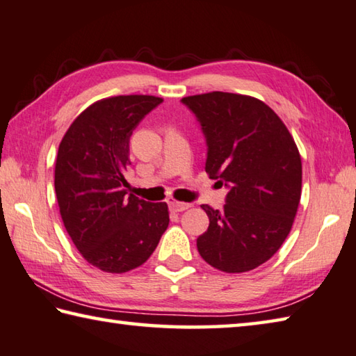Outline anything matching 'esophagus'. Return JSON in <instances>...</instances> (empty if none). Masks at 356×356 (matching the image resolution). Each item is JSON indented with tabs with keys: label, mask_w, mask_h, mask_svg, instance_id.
<instances>
[{
	"label": "esophagus",
	"mask_w": 356,
	"mask_h": 356,
	"mask_svg": "<svg viewBox=\"0 0 356 356\" xmlns=\"http://www.w3.org/2000/svg\"><path fill=\"white\" fill-rule=\"evenodd\" d=\"M168 205H170V209L172 211H185V210H188V209H191V207H193V204L177 202V200H170V202H168Z\"/></svg>",
	"instance_id": "esophagus-1"
}]
</instances>
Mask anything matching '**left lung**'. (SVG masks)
<instances>
[{
  "label": "left lung",
  "mask_w": 356,
  "mask_h": 356,
  "mask_svg": "<svg viewBox=\"0 0 356 356\" xmlns=\"http://www.w3.org/2000/svg\"><path fill=\"white\" fill-rule=\"evenodd\" d=\"M207 145L205 171L229 190L222 210L197 238L200 257L222 273L268 261L293 227L302 193V161L286 126L264 102L211 92L184 98Z\"/></svg>",
  "instance_id": "1"
}]
</instances>
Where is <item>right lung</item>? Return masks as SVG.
I'll list each match as a JSON object with an SVG mask.
<instances>
[{"instance_id":"right-lung-1","label":"right lung","mask_w":356,"mask_h":356,"mask_svg":"<svg viewBox=\"0 0 356 356\" xmlns=\"http://www.w3.org/2000/svg\"><path fill=\"white\" fill-rule=\"evenodd\" d=\"M163 99L115 96L86 108L62 138L54 186L63 225L86 260L122 274L152 255L170 224L168 205L127 195L129 141Z\"/></svg>"}]
</instances>
